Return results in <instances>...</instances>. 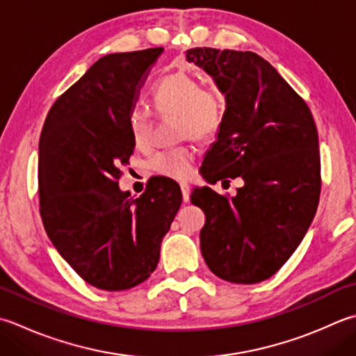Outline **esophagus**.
Returning a JSON list of instances; mask_svg holds the SVG:
<instances>
[{"mask_svg":"<svg viewBox=\"0 0 356 356\" xmlns=\"http://www.w3.org/2000/svg\"><path fill=\"white\" fill-rule=\"evenodd\" d=\"M180 190H182L184 200H185V202L190 200V185L185 184V182H182V184H180Z\"/></svg>","mask_w":356,"mask_h":356,"instance_id":"esophagus-1","label":"esophagus"}]
</instances>
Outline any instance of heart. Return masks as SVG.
I'll return each instance as SVG.
<instances>
[{
    "label": "heart",
    "mask_w": 356,
    "mask_h": 356,
    "mask_svg": "<svg viewBox=\"0 0 356 356\" xmlns=\"http://www.w3.org/2000/svg\"><path fill=\"white\" fill-rule=\"evenodd\" d=\"M152 102L160 114H177L179 137L208 140L214 137L224 122L225 103L218 90L202 88L185 72H176L160 80L152 90ZM128 127L137 148H148L152 138V115L143 108H132ZM196 149L191 143L160 151L151 166L160 176L184 180L193 171Z\"/></svg>",
    "instance_id": "heart-1"
}]
</instances>
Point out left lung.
Returning a JSON list of instances; mask_svg holds the SVG:
<instances>
[{"instance_id":"left-lung-1","label":"left lung","mask_w":356,"mask_h":356,"mask_svg":"<svg viewBox=\"0 0 356 356\" xmlns=\"http://www.w3.org/2000/svg\"><path fill=\"white\" fill-rule=\"evenodd\" d=\"M185 57L213 76L227 102L202 171L211 184L239 176L245 182L234 197L210 186L191 193L205 213L202 256L220 280L266 281L315 218L321 194L315 120L302 97L254 52L194 47Z\"/></svg>"}]
</instances>
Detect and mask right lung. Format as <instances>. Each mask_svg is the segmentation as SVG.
Returning <instances> with one entry per match:
<instances>
[{"label":"right lung","instance_id":"add662e5","mask_svg":"<svg viewBox=\"0 0 356 356\" xmlns=\"http://www.w3.org/2000/svg\"><path fill=\"white\" fill-rule=\"evenodd\" d=\"M162 52L104 55L58 97L41 131V220L63 259L102 290H128L148 280L182 204L170 179H157L137 199L118 188L136 148L128 114Z\"/></svg>","mask_w":356,"mask_h":356}]
</instances>
